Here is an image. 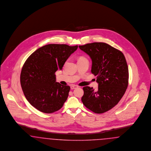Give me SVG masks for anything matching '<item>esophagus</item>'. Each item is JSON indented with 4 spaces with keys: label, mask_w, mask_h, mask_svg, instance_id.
<instances>
[{
    "label": "esophagus",
    "mask_w": 151,
    "mask_h": 151,
    "mask_svg": "<svg viewBox=\"0 0 151 151\" xmlns=\"http://www.w3.org/2000/svg\"><path fill=\"white\" fill-rule=\"evenodd\" d=\"M78 86H77L76 85H71V86H70V88H71L72 90L76 89V88H78Z\"/></svg>",
    "instance_id": "34e87169"
}]
</instances>
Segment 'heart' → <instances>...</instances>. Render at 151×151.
Segmentation results:
<instances>
[{"instance_id": "1", "label": "heart", "mask_w": 151, "mask_h": 151, "mask_svg": "<svg viewBox=\"0 0 151 151\" xmlns=\"http://www.w3.org/2000/svg\"><path fill=\"white\" fill-rule=\"evenodd\" d=\"M81 58H79V59H81Z\"/></svg>"}]
</instances>
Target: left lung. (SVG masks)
Listing matches in <instances>:
<instances>
[{
    "label": "left lung",
    "mask_w": 151,
    "mask_h": 151,
    "mask_svg": "<svg viewBox=\"0 0 151 151\" xmlns=\"http://www.w3.org/2000/svg\"><path fill=\"white\" fill-rule=\"evenodd\" d=\"M92 61L91 73L96 76L98 90L83 88L81 99L86 108L96 113H103L118 104L128 86L129 69L122 52L102 42L79 46Z\"/></svg>",
    "instance_id": "8db88e82"
}]
</instances>
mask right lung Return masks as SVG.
<instances>
[{
    "mask_svg": "<svg viewBox=\"0 0 151 151\" xmlns=\"http://www.w3.org/2000/svg\"><path fill=\"white\" fill-rule=\"evenodd\" d=\"M77 48L78 46L47 45L26 60L20 75L21 85L27 100L38 111L51 113L64 105L70 87L57 82L55 73L62 70Z\"/></svg>",
    "mask_w": 151,
    "mask_h": 151,
    "instance_id": "obj_1",
    "label": "right lung"
}]
</instances>
